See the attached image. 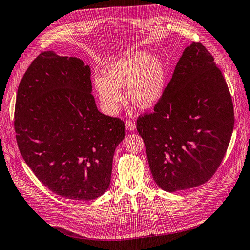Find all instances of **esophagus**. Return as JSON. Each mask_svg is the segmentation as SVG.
<instances>
[{"label": "esophagus", "instance_id": "1", "mask_svg": "<svg viewBox=\"0 0 250 250\" xmlns=\"http://www.w3.org/2000/svg\"><path fill=\"white\" fill-rule=\"evenodd\" d=\"M125 125H126V128L128 131H134L136 129V124L132 120H126Z\"/></svg>", "mask_w": 250, "mask_h": 250}]
</instances>
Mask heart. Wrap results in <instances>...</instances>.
Here are the masks:
<instances>
[{
    "mask_svg": "<svg viewBox=\"0 0 250 250\" xmlns=\"http://www.w3.org/2000/svg\"><path fill=\"white\" fill-rule=\"evenodd\" d=\"M105 76H96L94 87L102 108L115 114L125 100L122 89L126 88L129 100L142 109L155 107L166 90L167 71L159 56L145 50L132 54L108 64Z\"/></svg>",
    "mask_w": 250,
    "mask_h": 250,
    "instance_id": "heart-1",
    "label": "heart"
}]
</instances>
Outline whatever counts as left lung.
Wrapping results in <instances>:
<instances>
[{"mask_svg":"<svg viewBox=\"0 0 250 250\" xmlns=\"http://www.w3.org/2000/svg\"><path fill=\"white\" fill-rule=\"evenodd\" d=\"M233 126V104L222 73L202 44L192 43L154 112L137 120L156 184L175 192L208 181L225 155Z\"/></svg>","mask_w":250,"mask_h":250,"instance_id":"obj_1","label":"left lung"}]
</instances>
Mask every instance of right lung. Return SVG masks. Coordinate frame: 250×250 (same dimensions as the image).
I'll list each match as a JSON object with an SVG mask.
<instances>
[{"instance_id": "1", "label": "right lung", "mask_w": 250, "mask_h": 250, "mask_svg": "<svg viewBox=\"0 0 250 250\" xmlns=\"http://www.w3.org/2000/svg\"><path fill=\"white\" fill-rule=\"evenodd\" d=\"M90 77L79 58L46 51L32 62L17 93L19 150L36 177L68 199L105 193L115 149L126 133L121 119L98 111Z\"/></svg>"}]
</instances>
